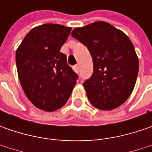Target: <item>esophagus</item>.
Wrapping results in <instances>:
<instances>
[{"label": "esophagus", "mask_w": 152, "mask_h": 152, "mask_svg": "<svg viewBox=\"0 0 152 152\" xmlns=\"http://www.w3.org/2000/svg\"><path fill=\"white\" fill-rule=\"evenodd\" d=\"M73 70H74V72H75V73H79V66H78V65H75V66H73Z\"/></svg>", "instance_id": "obj_1"}]
</instances>
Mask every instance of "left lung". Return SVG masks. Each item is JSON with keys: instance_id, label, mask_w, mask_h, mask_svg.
Returning <instances> with one entry per match:
<instances>
[{"instance_id": "obj_1", "label": "left lung", "mask_w": 152, "mask_h": 152, "mask_svg": "<svg viewBox=\"0 0 152 152\" xmlns=\"http://www.w3.org/2000/svg\"><path fill=\"white\" fill-rule=\"evenodd\" d=\"M71 34L92 56L93 73L83 84L90 102L104 111L121 106L131 95L139 72V59L131 40L102 21L74 28Z\"/></svg>"}]
</instances>
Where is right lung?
<instances>
[{"label": "right lung", "instance_id": "add662e5", "mask_svg": "<svg viewBox=\"0 0 152 152\" xmlns=\"http://www.w3.org/2000/svg\"><path fill=\"white\" fill-rule=\"evenodd\" d=\"M71 30L70 27L52 23L35 27L16 52L22 88L28 99L43 111L62 107L79 79L60 51Z\"/></svg>", "mask_w": 152, "mask_h": 152}]
</instances>
